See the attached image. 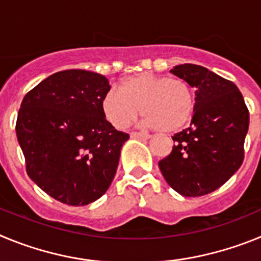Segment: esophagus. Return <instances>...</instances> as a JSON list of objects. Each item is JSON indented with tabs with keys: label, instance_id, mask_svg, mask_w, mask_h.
I'll return each mask as SVG.
<instances>
[{
	"label": "esophagus",
	"instance_id": "obj_1",
	"mask_svg": "<svg viewBox=\"0 0 261 261\" xmlns=\"http://www.w3.org/2000/svg\"><path fill=\"white\" fill-rule=\"evenodd\" d=\"M149 137H150V136L145 135V133H141V132H132V133H130V138H138V140H147Z\"/></svg>",
	"mask_w": 261,
	"mask_h": 261
}]
</instances>
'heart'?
I'll return each mask as SVG.
<instances>
[{
	"label": "heart",
	"instance_id": "heart-1",
	"mask_svg": "<svg viewBox=\"0 0 261 261\" xmlns=\"http://www.w3.org/2000/svg\"><path fill=\"white\" fill-rule=\"evenodd\" d=\"M119 90L102 100L105 117L117 129L133 123L141 108L145 126L172 133L186 126L195 111L193 90L183 80L140 73L124 80Z\"/></svg>",
	"mask_w": 261,
	"mask_h": 261
}]
</instances>
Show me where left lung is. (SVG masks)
Returning a JSON list of instances; mask_svg holds the SVG:
<instances>
[{
	"instance_id": "8db88e82",
	"label": "left lung",
	"mask_w": 261,
	"mask_h": 261,
	"mask_svg": "<svg viewBox=\"0 0 261 261\" xmlns=\"http://www.w3.org/2000/svg\"><path fill=\"white\" fill-rule=\"evenodd\" d=\"M170 71L196 90L195 111L191 125L172 137V151L158 166L172 190L199 197L218 190L242 166L250 114L231 81L193 64Z\"/></svg>"
}]
</instances>
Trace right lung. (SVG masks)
Listing matches in <instances>:
<instances>
[{
	"label": "right lung",
	"instance_id": "obj_1",
	"mask_svg": "<svg viewBox=\"0 0 261 261\" xmlns=\"http://www.w3.org/2000/svg\"><path fill=\"white\" fill-rule=\"evenodd\" d=\"M107 78L94 71H57L26 94L18 112V142L31 180L73 206L107 192L129 135L107 121Z\"/></svg>",
	"mask_w": 261,
	"mask_h": 261
}]
</instances>
